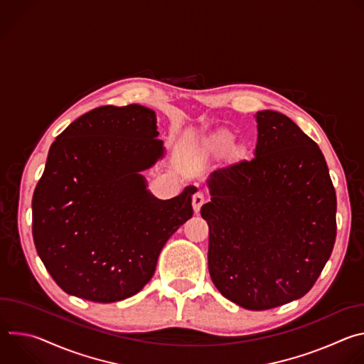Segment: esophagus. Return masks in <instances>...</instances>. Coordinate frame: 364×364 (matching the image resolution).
Segmentation results:
<instances>
[{"label": "esophagus", "mask_w": 364, "mask_h": 364, "mask_svg": "<svg viewBox=\"0 0 364 364\" xmlns=\"http://www.w3.org/2000/svg\"><path fill=\"white\" fill-rule=\"evenodd\" d=\"M204 201H205V194H204V191L197 190V191L193 194V198H191V204H193V209H194L196 213L200 212V209H201V205L204 204Z\"/></svg>", "instance_id": "obj_1"}]
</instances>
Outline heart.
<instances>
[{
    "mask_svg": "<svg viewBox=\"0 0 364 364\" xmlns=\"http://www.w3.org/2000/svg\"><path fill=\"white\" fill-rule=\"evenodd\" d=\"M230 142H232V138H230L228 134H220V135H218V136L213 139L212 148L219 152V151H223L225 148H228V146L230 145Z\"/></svg>",
    "mask_w": 364,
    "mask_h": 364,
    "instance_id": "obj_1",
    "label": "heart"
}]
</instances>
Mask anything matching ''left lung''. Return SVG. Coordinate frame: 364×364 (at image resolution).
<instances>
[{"label":"left lung","instance_id":"8db88e82","mask_svg":"<svg viewBox=\"0 0 364 364\" xmlns=\"http://www.w3.org/2000/svg\"><path fill=\"white\" fill-rule=\"evenodd\" d=\"M255 157L213 171L209 272L223 296L262 311L304 296L333 252L337 198L320 146L288 117L256 114Z\"/></svg>","mask_w":364,"mask_h":364}]
</instances>
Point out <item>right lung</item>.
<instances>
[{
	"mask_svg": "<svg viewBox=\"0 0 364 364\" xmlns=\"http://www.w3.org/2000/svg\"><path fill=\"white\" fill-rule=\"evenodd\" d=\"M155 112L100 107L51 144L33 194V239L55 282L93 302H115L152 278L161 249L193 216V186L154 197L141 171L164 155Z\"/></svg>",
	"mask_w": 364,
	"mask_h": 364,
	"instance_id": "1",
	"label": "right lung"
}]
</instances>
